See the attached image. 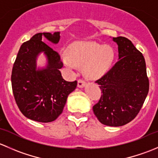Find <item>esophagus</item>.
Here are the masks:
<instances>
[{"instance_id": "1", "label": "esophagus", "mask_w": 158, "mask_h": 158, "mask_svg": "<svg viewBox=\"0 0 158 158\" xmlns=\"http://www.w3.org/2000/svg\"><path fill=\"white\" fill-rule=\"evenodd\" d=\"M85 85V82L84 79H79V80H78V87L82 88V87H83Z\"/></svg>"}]
</instances>
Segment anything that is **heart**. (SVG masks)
<instances>
[{"instance_id":"heart-1","label":"heart","mask_w":158,"mask_h":158,"mask_svg":"<svg viewBox=\"0 0 158 158\" xmlns=\"http://www.w3.org/2000/svg\"><path fill=\"white\" fill-rule=\"evenodd\" d=\"M68 52L62 54L63 63L70 69L84 66L85 75L92 79L104 75L114 59L112 47L93 42L74 43L70 45Z\"/></svg>"}]
</instances>
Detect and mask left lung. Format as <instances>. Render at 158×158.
Returning <instances> with one entry per match:
<instances>
[{"label": "left lung", "mask_w": 158, "mask_h": 158, "mask_svg": "<svg viewBox=\"0 0 158 158\" xmlns=\"http://www.w3.org/2000/svg\"><path fill=\"white\" fill-rule=\"evenodd\" d=\"M118 46L119 60L95 83L101 98L93 112L102 124L118 127L131 122L139 113L149 91L144 56L124 36L113 37Z\"/></svg>", "instance_id": "obj_1"}]
</instances>
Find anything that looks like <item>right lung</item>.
<instances>
[{
    "label": "right lung",
    "instance_id": "1",
    "mask_svg": "<svg viewBox=\"0 0 158 158\" xmlns=\"http://www.w3.org/2000/svg\"><path fill=\"white\" fill-rule=\"evenodd\" d=\"M46 37L53 44L60 41V32L39 33L23 43L17 53L11 74V85L16 103L27 118L39 122L55 121L63 112L68 95L77 86V81L63 79L60 54L42 41ZM46 54L48 64L36 69L35 60L40 52Z\"/></svg>",
    "mask_w": 158,
    "mask_h": 158
}]
</instances>
